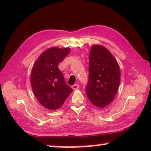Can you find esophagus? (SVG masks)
<instances>
[{
    "mask_svg": "<svg viewBox=\"0 0 151 151\" xmlns=\"http://www.w3.org/2000/svg\"><path fill=\"white\" fill-rule=\"evenodd\" d=\"M78 87H79V85H78V84H75L74 85H73V86H72V88H73L74 90H76V89H78Z\"/></svg>",
    "mask_w": 151,
    "mask_h": 151,
    "instance_id": "obj_1",
    "label": "esophagus"
}]
</instances>
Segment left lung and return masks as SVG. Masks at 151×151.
Here are the masks:
<instances>
[{
  "label": "left lung",
  "instance_id": "obj_1",
  "mask_svg": "<svg viewBox=\"0 0 151 151\" xmlns=\"http://www.w3.org/2000/svg\"><path fill=\"white\" fill-rule=\"evenodd\" d=\"M120 77L119 66L111 53L102 45H93L85 89L90 102L98 108H104L111 103L118 91Z\"/></svg>",
  "mask_w": 151,
  "mask_h": 151
}]
</instances>
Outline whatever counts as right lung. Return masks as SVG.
I'll use <instances>...</instances> for the list:
<instances>
[{
	"instance_id": "right-lung-1",
	"label": "right lung",
	"mask_w": 151,
	"mask_h": 151,
	"mask_svg": "<svg viewBox=\"0 0 151 151\" xmlns=\"http://www.w3.org/2000/svg\"><path fill=\"white\" fill-rule=\"evenodd\" d=\"M70 51L69 48H49L39 56L32 67L30 81L33 92L40 104L47 109H60L73 91L58 68V64Z\"/></svg>"
}]
</instances>
